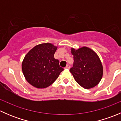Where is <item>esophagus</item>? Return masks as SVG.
<instances>
[{
	"label": "esophagus",
	"mask_w": 121,
	"mask_h": 121,
	"mask_svg": "<svg viewBox=\"0 0 121 121\" xmlns=\"http://www.w3.org/2000/svg\"><path fill=\"white\" fill-rule=\"evenodd\" d=\"M69 68H70V66H69V64H67V66L65 67V69H69Z\"/></svg>",
	"instance_id": "obj_1"
}]
</instances>
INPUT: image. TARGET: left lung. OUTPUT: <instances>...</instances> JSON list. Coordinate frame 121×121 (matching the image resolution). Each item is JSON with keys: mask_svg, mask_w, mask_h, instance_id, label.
Wrapping results in <instances>:
<instances>
[{"mask_svg": "<svg viewBox=\"0 0 121 121\" xmlns=\"http://www.w3.org/2000/svg\"><path fill=\"white\" fill-rule=\"evenodd\" d=\"M71 52L74 63L69 71L76 82L85 89L98 85L103 75V67L97 54L87 47L71 48Z\"/></svg>", "mask_w": 121, "mask_h": 121, "instance_id": "8db88e82", "label": "left lung"}]
</instances>
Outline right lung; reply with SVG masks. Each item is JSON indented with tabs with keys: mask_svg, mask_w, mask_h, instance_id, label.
<instances>
[{
	"mask_svg": "<svg viewBox=\"0 0 121 121\" xmlns=\"http://www.w3.org/2000/svg\"><path fill=\"white\" fill-rule=\"evenodd\" d=\"M57 47L52 43H42L31 48L23 59L22 68L26 81L37 88H45L56 81L61 72L59 61L54 54Z\"/></svg>",
	"mask_w": 121,
	"mask_h": 121,
	"instance_id": "right-lung-1",
	"label": "right lung"
}]
</instances>
